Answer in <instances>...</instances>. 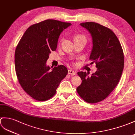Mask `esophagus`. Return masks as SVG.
Here are the masks:
<instances>
[{
	"label": "esophagus",
	"instance_id": "34e87169",
	"mask_svg": "<svg viewBox=\"0 0 135 135\" xmlns=\"http://www.w3.org/2000/svg\"><path fill=\"white\" fill-rule=\"evenodd\" d=\"M68 74H71V75H75L77 74V72L75 71L74 70H68Z\"/></svg>",
	"mask_w": 135,
	"mask_h": 135
}]
</instances>
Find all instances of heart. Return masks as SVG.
I'll return each mask as SVG.
<instances>
[{
	"label": "heart",
	"mask_w": 135,
	"mask_h": 135,
	"mask_svg": "<svg viewBox=\"0 0 135 135\" xmlns=\"http://www.w3.org/2000/svg\"><path fill=\"white\" fill-rule=\"evenodd\" d=\"M74 41H77V40H80V41H86V37L85 36L81 34H77L74 35Z\"/></svg>",
	"instance_id": "obj_1"
}]
</instances>
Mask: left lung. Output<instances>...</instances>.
Segmentation results:
<instances>
[{"label": "left lung", "instance_id": "8db88e82", "mask_svg": "<svg viewBox=\"0 0 135 135\" xmlns=\"http://www.w3.org/2000/svg\"><path fill=\"white\" fill-rule=\"evenodd\" d=\"M80 25L92 37L89 59L97 69L91 76L86 72H78L82 83L77 91L86 103L94 104L105 99L119 83L124 69V53L117 36L110 28L92 22Z\"/></svg>", "mask_w": 135, "mask_h": 135}]
</instances>
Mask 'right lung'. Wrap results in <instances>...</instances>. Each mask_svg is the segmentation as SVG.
<instances>
[{"label": "right lung", "instance_id": "right-lung-1", "mask_svg": "<svg viewBox=\"0 0 135 135\" xmlns=\"http://www.w3.org/2000/svg\"><path fill=\"white\" fill-rule=\"evenodd\" d=\"M71 24L47 19L30 26L15 52V67L19 84L30 96L39 101L53 97L68 74L64 65L52 70L46 65L51 51L56 50L60 35Z\"/></svg>", "mask_w": 135, "mask_h": 135}]
</instances>
